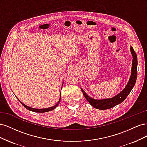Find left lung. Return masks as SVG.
Returning a JSON list of instances; mask_svg holds the SVG:
<instances>
[{"instance_id":"1","label":"left lung","mask_w":147,"mask_h":147,"mask_svg":"<svg viewBox=\"0 0 147 147\" xmlns=\"http://www.w3.org/2000/svg\"><path fill=\"white\" fill-rule=\"evenodd\" d=\"M130 50L131 54L132 55V63L131 69V75L126 86L124 88V90L120 92L118 94L112 98L105 99H92L87 95L84 91L81 88L83 94L86 99L88 101L93 107L99 110H106L113 107L118 104H121L123 101L126 99L127 96L131 91L132 89L134 86L137 79V57L136 52L134 49L131 46Z\"/></svg>"}]
</instances>
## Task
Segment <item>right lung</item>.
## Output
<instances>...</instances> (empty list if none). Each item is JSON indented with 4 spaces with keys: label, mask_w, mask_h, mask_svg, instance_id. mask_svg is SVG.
<instances>
[{
    "label": "right lung",
    "mask_w": 147,
    "mask_h": 147,
    "mask_svg": "<svg viewBox=\"0 0 147 147\" xmlns=\"http://www.w3.org/2000/svg\"><path fill=\"white\" fill-rule=\"evenodd\" d=\"M19 100V99H18ZM61 100V94H60V97H59V100L58 101V102L53 107H48V108H47V109H34V108H31L30 107H28L27 105H26L24 104H23V102H21L20 100V102H21V104L23 105L25 108L27 109L28 110H30V111H32V112H38V113H44V112H49V111H51L53 110H54L56 107H57V105H58V104H59V102Z\"/></svg>",
    "instance_id": "add662e5"
}]
</instances>
